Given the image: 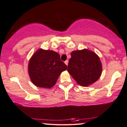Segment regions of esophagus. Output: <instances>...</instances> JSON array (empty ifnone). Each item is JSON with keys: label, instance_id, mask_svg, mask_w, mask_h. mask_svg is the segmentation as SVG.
Instances as JSON below:
<instances>
[{"label": "esophagus", "instance_id": "34e87169", "mask_svg": "<svg viewBox=\"0 0 127 127\" xmlns=\"http://www.w3.org/2000/svg\"><path fill=\"white\" fill-rule=\"evenodd\" d=\"M64 63H65V64H66L67 65H68V60H66V61H65Z\"/></svg>", "mask_w": 127, "mask_h": 127}]
</instances>
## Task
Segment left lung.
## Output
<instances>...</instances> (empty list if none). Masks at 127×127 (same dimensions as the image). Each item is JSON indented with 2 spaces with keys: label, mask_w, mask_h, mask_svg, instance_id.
I'll return each mask as SVG.
<instances>
[{
  "label": "left lung",
  "mask_w": 127,
  "mask_h": 127,
  "mask_svg": "<svg viewBox=\"0 0 127 127\" xmlns=\"http://www.w3.org/2000/svg\"><path fill=\"white\" fill-rule=\"evenodd\" d=\"M71 56L67 71L78 84L88 87L100 78L102 65L95 53L84 49L72 52Z\"/></svg>",
  "instance_id": "8db88e82"
}]
</instances>
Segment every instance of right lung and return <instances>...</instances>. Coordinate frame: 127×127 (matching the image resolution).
I'll list each match as a JSON object with an SVG mask.
<instances>
[{"instance_id":"right-lung-1","label":"right lung","mask_w":127,"mask_h":127,"mask_svg":"<svg viewBox=\"0 0 127 127\" xmlns=\"http://www.w3.org/2000/svg\"><path fill=\"white\" fill-rule=\"evenodd\" d=\"M67 66L57 52L39 49L32 55L28 63V74L35 86L51 88Z\"/></svg>"}]
</instances>
